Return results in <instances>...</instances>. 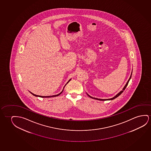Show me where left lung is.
I'll return each mask as SVG.
<instances>
[{
	"label": "left lung",
	"mask_w": 151,
	"mask_h": 151,
	"mask_svg": "<svg viewBox=\"0 0 151 151\" xmlns=\"http://www.w3.org/2000/svg\"><path fill=\"white\" fill-rule=\"evenodd\" d=\"M132 74H131V76H130V77L129 79V80H128V81H127V83H126V84L125 86H124V87L123 88V90L122 91H120L119 92V93H117V94L115 96H114V97H113V98H110V99H98V98H93V97H91V96H90L88 95V94H87V95L88 96H89V97H91V98H93V99H96V100H113V99H115V98H116V97H117L118 96H119L124 91L125 89L126 88V87H127V86L128 84V83H129V81L130 80V79H131V77H132Z\"/></svg>",
	"instance_id": "obj_1"
}]
</instances>
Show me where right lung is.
Segmentation results:
<instances>
[{
  "label": "right lung",
  "mask_w": 151,
  "mask_h": 151,
  "mask_svg": "<svg viewBox=\"0 0 151 151\" xmlns=\"http://www.w3.org/2000/svg\"><path fill=\"white\" fill-rule=\"evenodd\" d=\"M70 81V80H69V81H68V82H67V83H68V82H69ZM63 91H62L61 93H58V95H56L53 96H41L36 95H35V94H34V93H31V92H30V93H32V94L33 95L35 96H37V97H42V98H46V97H56V96H58L60 95V94H61V93H62V92H63Z\"/></svg>",
  "instance_id": "right-lung-1"
}]
</instances>
